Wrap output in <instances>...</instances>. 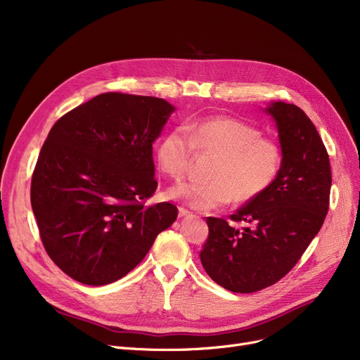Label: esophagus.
I'll list each match as a JSON object with an SVG mask.
<instances>
[{"mask_svg": "<svg viewBox=\"0 0 360 360\" xmlns=\"http://www.w3.org/2000/svg\"><path fill=\"white\" fill-rule=\"evenodd\" d=\"M179 217H193V213L190 210H186V209H182V207H179Z\"/></svg>", "mask_w": 360, "mask_h": 360, "instance_id": "34e87169", "label": "esophagus"}]
</instances>
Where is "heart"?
I'll return each instance as SVG.
<instances>
[{
  "instance_id": "b5f03b06",
  "label": "heart",
  "mask_w": 360,
  "mask_h": 360,
  "mask_svg": "<svg viewBox=\"0 0 360 360\" xmlns=\"http://www.w3.org/2000/svg\"><path fill=\"white\" fill-rule=\"evenodd\" d=\"M194 151L214 155L210 182L184 181L167 188L169 200L207 212L228 205L232 200L247 202L273 184L281 165L278 144L250 124L229 117L205 118L170 129L156 148L158 165L170 178H182L190 169Z\"/></svg>"
}]
</instances>
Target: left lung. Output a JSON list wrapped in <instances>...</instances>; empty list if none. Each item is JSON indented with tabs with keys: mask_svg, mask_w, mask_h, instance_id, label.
I'll list each match as a JSON object with an SVG mask.
<instances>
[{
	"mask_svg": "<svg viewBox=\"0 0 360 360\" xmlns=\"http://www.w3.org/2000/svg\"><path fill=\"white\" fill-rule=\"evenodd\" d=\"M262 110L278 132L281 165L273 184L232 216L251 228L236 229L209 217L200 259L219 286L252 293L286 276L319 232L328 212V153L307 113L296 105L270 102Z\"/></svg>",
	"mask_w": 360,
	"mask_h": 360,
	"instance_id": "8db88e82",
	"label": "left lung"
}]
</instances>
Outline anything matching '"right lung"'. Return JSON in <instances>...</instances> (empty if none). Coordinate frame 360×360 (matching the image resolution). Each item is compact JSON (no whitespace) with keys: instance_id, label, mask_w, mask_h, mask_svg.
Masks as SVG:
<instances>
[{"instance_id":"add662e5","label":"right lung","mask_w":360,"mask_h":360,"mask_svg":"<svg viewBox=\"0 0 360 360\" xmlns=\"http://www.w3.org/2000/svg\"><path fill=\"white\" fill-rule=\"evenodd\" d=\"M165 99L102 93L55 122L32 176L30 201L51 259L103 286L134 270L176 220L153 195V143L175 112Z\"/></svg>"}]
</instances>
